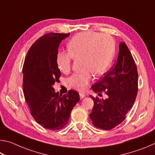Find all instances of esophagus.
<instances>
[{
	"mask_svg": "<svg viewBox=\"0 0 155 155\" xmlns=\"http://www.w3.org/2000/svg\"><path fill=\"white\" fill-rule=\"evenodd\" d=\"M79 96H80V98L81 99H83V98H85L86 95L84 93H80L79 94Z\"/></svg>",
	"mask_w": 155,
	"mask_h": 155,
	"instance_id": "esophagus-1",
	"label": "esophagus"
}]
</instances>
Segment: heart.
I'll use <instances>...</instances> for the list:
<instances>
[{"instance_id":"obj_1","label":"heart","mask_w":155,"mask_h":155,"mask_svg":"<svg viewBox=\"0 0 155 155\" xmlns=\"http://www.w3.org/2000/svg\"><path fill=\"white\" fill-rule=\"evenodd\" d=\"M68 52L57 54L56 62L60 71L68 74L71 70L72 61L81 59L83 72L68 78L70 87L84 91L91 81V74L101 76L111 66L115 54V43L107 34L82 32L74 36L68 44Z\"/></svg>"}]
</instances>
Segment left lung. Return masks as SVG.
<instances>
[{"instance_id": "left-lung-1", "label": "left lung", "mask_w": 155, "mask_h": 155, "mask_svg": "<svg viewBox=\"0 0 155 155\" xmlns=\"http://www.w3.org/2000/svg\"><path fill=\"white\" fill-rule=\"evenodd\" d=\"M95 92L104 91L107 98H94L90 117L96 127L110 130L122 123L134 104L138 90V73L132 54L124 41L120 43L116 64L101 81L91 86Z\"/></svg>"}]
</instances>
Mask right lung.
<instances>
[{"label": "right lung", "mask_w": 155, "mask_h": 155, "mask_svg": "<svg viewBox=\"0 0 155 155\" xmlns=\"http://www.w3.org/2000/svg\"><path fill=\"white\" fill-rule=\"evenodd\" d=\"M69 35L51 33L41 37L28 50L22 68L23 92L31 114L39 124L52 130L67 124L80 100L77 91L59 95L53 87L61 77L56 62L59 44Z\"/></svg>", "instance_id": "right-lung-1"}]
</instances>
